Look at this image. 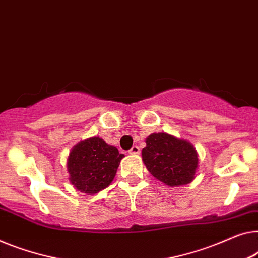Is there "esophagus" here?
Returning a JSON list of instances; mask_svg holds the SVG:
<instances>
[{"label": "esophagus", "instance_id": "esophagus-1", "mask_svg": "<svg viewBox=\"0 0 258 258\" xmlns=\"http://www.w3.org/2000/svg\"><path fill=\"white\" fill-rule=\"evenodd\" d=\"M140 152H141V150H140V148L137 147V145H134V147L129 150L130 155H140Z\"/></svg>", "mask_w": 258, "mask_h": 258}]
</instances>
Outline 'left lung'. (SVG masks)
<instances>
[{
    "instance_id": "obj_1",
    "label": "left lung",
    "mask_w": 258,
    "mask_h": 258,
    "mask_svg": "<svg viewBox=\"0 0 258 258\" xmlns=\"http://www.w3.org/2000/svg\"><path fill=\"white\" fill-rule=\"evenodd\" d=\"M142 159L156 179L170 187L187 185L199 167V155L191 142L165 132L152 133L145 138Z\"/></svg>"
}]
</instances>
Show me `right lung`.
<instances>
[{"mask_svg": "<svg viewBox=\"0 0 258 258\" xmlns=\"http://www.w3.org/2000/svg\"><path fill=\"white\" fill-rule=\"evenodd\" d=\"M124 157L116 147L107 144L101 137L80 141L67 157L69 180L73 187L86 194H95L108 187L116 175Z\"/></svg>", "mask_w": 258, "mask_h": 258, "instance_id": "obj_1", "label": "right lung"}]
</instances>
